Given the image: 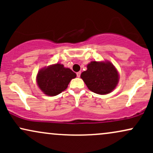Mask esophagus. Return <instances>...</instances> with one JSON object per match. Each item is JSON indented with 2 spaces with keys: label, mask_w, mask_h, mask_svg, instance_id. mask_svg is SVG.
I'll return each instance as SVG.
<instances>
[{
  "label": "esophagus",
  "mask_w": 153,
  "mask_h": 153,
  "mask_svg": "<svg viewBox=\"0 0 153 153\" xmlns=\"http://www.w3.org/2000/svg\"><path fill=\"white\" fill-rule=\"evenodd\" d=\"M80 74H81V73H80V72H78V73H76V75H77V77H80Z\"/></svg>",
  "instance_id": "esophagus-1"
}]
</instances>
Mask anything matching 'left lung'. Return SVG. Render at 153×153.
Wrapping results in <instances>:
<instances>
[{
	"mask_svg": "<svg viewBox=\"0 0 153 153\" xmlns=\"http://www.w3.org/2000/svg\"><path fill=\"white\" fill-rule=\"evenodd\" d=\"M89 90L100 95L108 94L117 87L119 73L111 62L91 61L87 71L80 75Z\"/></svg>",
	"mask_w": 153,
	"mask_h": 153,
	"instance_id": "left-lung-1",
	"label": "left lung"
}]
</instances>
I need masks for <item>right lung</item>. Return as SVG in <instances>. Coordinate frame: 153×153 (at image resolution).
<instances>
[{
  "instance_id": "right-lung-1",
  "label": "right lung",
  "mask_w": 153,
  "mask_h": 153,
  "mask_svg": "<svg viewBox=\"0 0 153 153\" xmlns=\"http://www.w3.org/2000/svg\"><path fill=\"white\" fill-rule=\"evenodd\" d=\"M75 77L76 74L70 68L57 63L40 70L36 75V82L44 94L54 96L65 90L71 80Z\"/></svg>"
}]
</instances>
